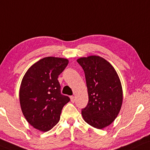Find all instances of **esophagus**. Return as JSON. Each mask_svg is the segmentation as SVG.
<instances>
[{"instance_id": "obj_1", "label": "esophagus", "mask_w": 150, "mask_h": 150, "mask_svg": "<svg viewBox=\"0 0 150 150\" xmlns=\"http://www.w3.org/2000/svg\"><path fill=\"white\" fill-rule=\"evenodd\" d=\"M70 99H71V102L74 103L75 101V97H74V96H71V97H70Z\"/></svg>"}]
</instances>
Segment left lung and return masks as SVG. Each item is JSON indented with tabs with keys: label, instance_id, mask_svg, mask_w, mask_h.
<instances>
[{
	"label": "left lung",
	"instance_id": "1",
	"mask_svg": "<svg viewBox=\"0 0 150 150\" xmlns=\"http://www.w3.org/2000/svg\"><path fill=\"white\" fill-rule=\"evenodd\" d=\"M86 76L88 103L82 109L85 121L101 129L117 117L122 103V88L117 72L108 61L92 55L77 60Z\"/></svg>",
	"mask_w": 150,
	"mask_h": 150
}]
</instances>
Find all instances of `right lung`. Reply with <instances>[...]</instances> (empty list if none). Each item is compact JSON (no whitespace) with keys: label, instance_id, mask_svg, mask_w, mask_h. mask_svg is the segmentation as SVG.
<instances>
[{"label":"right lung","instance_id":"add662e5","mask_svg":"<svg viewBox=\"0 0 150 150\" xmlns=\"http://www.w3.org/2000/svg\"><path fill=\"white\" fill-rule=\"evenodd\" d=\"M69 61L47 57L29 68L22 79L19 91L21 108L30 125L42 132H48L60 120L63 106L70 101L61 94L58 76Z\"/></svg>","mask_w":150,"mask_h":150}]
</instances>
